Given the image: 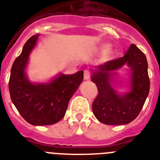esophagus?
<instances>
[{
    "label": "esophagus",
    "instance_id": "esophagus-1",
    "mask_svg": "<svg viewBox=\"0 0 160 160\" xmlns=\"http://www.w3.org/2000/svg\"><path fill=\"white\" fill-rule=\"evenodd\" d=\"M90 75H91V73H90V70H84V79L85 80H88V79H90Z\"/></svg>",
    "mask_w": 160,
    "mask_h": 160
}]
</instances>
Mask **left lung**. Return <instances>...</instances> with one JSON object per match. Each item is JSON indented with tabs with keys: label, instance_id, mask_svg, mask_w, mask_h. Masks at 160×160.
<instances>
[{
	"label": "left lung",
	"instance_id": "8db88e82",
	"mask_svg": "<svg viewBox=\"0 0 160 160\" xmlns=\"http://www.w3.org/2000/svg\"><path fill=\"white\" fill-rule=\"evenodd\" d=\"M125 64L132 71V90L118 96L109 85V71ZM98 70L91 78L98 90L92 104L94 116L107 125H124L132 122L140 113L149 94L150 79L145 54L135 44H131L123 57L108 61Z\"/></svg>",
	"mask_w": 160,
	"mask_h": 160
}]
</instances>
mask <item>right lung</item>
I'll return each instance as SVG.
<instances>
[{"instance_id":"1","label":"right lung","mask_w":160,"mask_h":160,"mask_svg":"<svg viewBox=\"0 0 160 160\" xmlns=\"http://www.w3.org/2000/svg\"><path fill=\"white\" fill-rule=\"evenodd\" d=\"M38 35L24 45L21 54L11 68L8 89L12 102L20 114L34 126L52 125L65 116L68 103L83 80V71L62 75L46 84H32L25 73L29 54Z\"/></svg>"}]
</instances>
